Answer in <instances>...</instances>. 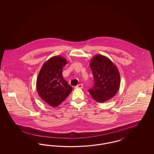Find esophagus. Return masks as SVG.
<instances>
[{"label":"esophagus","mask_w":154,"mask_h":154,"mask_svg":"<svg viewBox=\"0 0 154 154\" xmlns=\"http://www.w3.org/2000/svg\"><path fill=\"white\" fill-rule=\"evenodd\" d=\"M83 88V85L82 84H79V85H77V86H75V88Z\"/></svg>","instance_id":"esophagus-1"}]
</instances>
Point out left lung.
Returning a JSON list of instances; mask_svg holds the SVG:
<instances>
[{"label": "left lung", "instance_id": "1", "mask_svg": "<svg viewBox=\"0 0 154 154\" xmlns=\"http://www.w3.org/2000/svg\"><path fill=\"white\" fill-rule=\"evenodd\" d=\"M89 66L94 84L88 92L92 98L103 103L115 96L120 87V74L116 65L110 59L99 54L91 59Z\"/></svg>", "mask_w": 154, "mask_h": 154}]
</instances>
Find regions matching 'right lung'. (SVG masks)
<instances>
[{
    "label": "right lung",
    "mask_w": 154,
    "mask_h": 154,
    "mask_svg": "<svg viewBox=\"0 0 154 154\" xmlns=\"http://www.w3.org/2000/svg\"><path fill=\"white\" fill-rule=\"evenodd\" d=\"M67 62L62 57H52L43 64L37 78L38 95L52 107L58 106L72 91V87L62 75L63 67Z\"/></svg>",
    "instance_id": "obj_1"
}]
</instances>
